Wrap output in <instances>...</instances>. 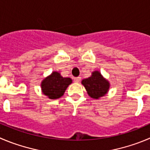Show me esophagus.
<instances>
[{"mask_svg":"<svg viewBox=\"0 0 150 150\" xmlns=\"http://www.w3.org/2000/svg\"><path fill=\"white\" fill-rule=\"evenodd\" d=\"M80 79H81L80 76H77V77H75V78H74V82H76V83H78V82H79V81H80Z\"/></svg>","mask_w":150,"mask_h":150,"instance_id":"34e87169","label":"esophagus"}]
</instances>
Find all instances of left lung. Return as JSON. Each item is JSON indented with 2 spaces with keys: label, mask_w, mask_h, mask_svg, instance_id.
I'll return each instance as SVG.
<instances>
[{
  "label": "left lung",
  "mask_w": 150,
  "mask_h": 150,
  "mask_svg": "<svg viewBox=\"0 0 150 150\" xmlns=\"http://www.w3.org/2000/svg\"><path fill=\"white\" fill-rule=\"evenodd\" d=\"M82 84L86 89L88 96L94 99H99L106 95L110 86L109 81L99 71H93L90 77L82 79Z\"/></svg>",
  "instance_id": "left-lung-1"
}]
</instances>
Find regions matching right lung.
Returning <instances> with one entry per match:
<instances>
[{
    "label": "right lung",
    "mask_w": 150,
    "mask_h": 150,
    "mask_svg": "<svg viewBox=\"0 0 150 150\" xmlns=\"http://www.w3.org/2000/svg\"><path fill=\"white\" fill-rule=\"evenodd\" d=\"M72 83L69 77H63L58 71H53L41 82L42 93L50 99H57L62 96L68 85Z\"/></svg>",
    "instance_id": "obj_1"
}]
</instances>
